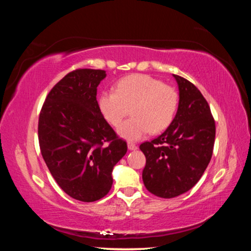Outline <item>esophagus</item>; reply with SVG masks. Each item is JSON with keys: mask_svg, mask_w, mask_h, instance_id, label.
<instances>
[{"mask_svg": "<svg viewBox=\"0 0 251 251\" xmlns=\"http://www.w3.org/2000/svg\"><path fill=\"white\" fill-rule=\"evenodd\" d=\"M137 145H136L135 143H128V150L129 151H135V150H137Z\"/></svg>", "mask_w": 251, "mask_h": 251, "instance_id": "1", "label": "esophagus"}]
</instances>
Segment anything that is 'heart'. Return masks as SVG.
I'll use <instances>...</instances> for the list:
<instances>
[{
    "label": "heart",
    "mask_w": 251,
    "mask_h": 251,
    "mask_svg": "<svg viewBox=\"0 0 251 251\" xmlns=\"http://www.w3.org/2000/svg\"><path fill=\"white\" fill-rule=\"evenodd\" d=\"M179 96L175 87L146 74L121 78L114 91H105L99 99V108L105 121L121 125L130 108L131 117L123 123L118 133L128 141H137L148 131L158 134L175 118Z\"/></svg>",
    "instance_id": "heart-1"
}]
</instances>
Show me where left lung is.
<instances>
[{
	"label": "left lung",
	"instance_id": "obj_1",
	"mask_svg": "<svg viewBox=\"0 0 251 251\" xmlns=\"http://www.w3.org/2000/svg\"><path fill=\"white\" fill-rule=\"evenodd\" d=\"M179 88V105L168 128L141 144L146 157L143 181L147 190L173 198L197 184L214 151L216 125L201 91L188 79L174 74Z\"/></svg>",
	"mask_w": 251,
	"mask_h": 251
}]
</instances>
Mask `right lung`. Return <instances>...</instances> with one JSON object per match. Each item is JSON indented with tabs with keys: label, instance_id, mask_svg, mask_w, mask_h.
Returning <instances> with one entry per match:
<instances>
[{
	"label": "right lung",
	"instance_id": "obj_1",
	"mask_svg": "<svg viewBox=\"0 0 251 251\" xmlns=\"http://www.w3.org/2000/svg\"><path fill=\"white\" fill-rule=\"evenodd\" d=\"M105 76L103 70L70 72L50 91L39 117L46 166L69 196L85 202L108 194L113 168L127 151L99 108L97 86Z\"/></svg>",
	"mask_w": 251,
	"mask_h": 251
}]
</instances>
